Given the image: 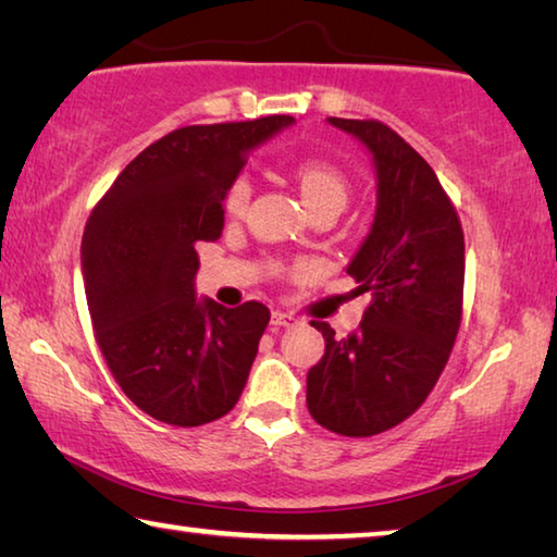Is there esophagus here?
Instances as JSON below:
<instances>
[{
    "label": "esophagus",
    "instance_id": "34e87169",
    "mask_svg": "<svg viewBox=\"0 0 557 557\" xmlns=\"http://www.w3.org/2000/svg\"><path fill=\"white\" fill-rule=\"evenodd\" d=\"M295 324H297L295 314L282 312V309H275V312H272V326H295Z\"/></svg>",
    "mask_w": 557,
    "mask_h": 557
}]
</instances>
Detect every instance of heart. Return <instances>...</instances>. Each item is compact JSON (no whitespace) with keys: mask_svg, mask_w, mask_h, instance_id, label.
I'll use <instances>...</instances> for the list:
<instances>
[{"mask_svg":"<svg viewBox=\"0 0 557 557\" xmlns=\"http://www.w3.org/2000/svg\"><path fill=\"white\" fill-rule=\"evenodd\" d=\"M295 178L301 203L307 206V211L317 209V206H338V209L346 206L348 186L344 174L338 172L336 166L324 162H305L297 166ZM250 191L252 186L248 176L235 178V184L228 191V199H225V209H228L231 215H238L245 211V206L250 201Z\"/></svg>","mask_w":557,"mask_h":557,"instance_id":"heart-1","label":"heart"}]
</instances>
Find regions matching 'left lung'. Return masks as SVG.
<instances>
[{
  "instance_id": "8db88e82",
  "label": "left lung",
  "mask_w": 557,
  "mask_h": 557,
  "mask_svg": "<svg viewBox=\"0 0 557 557\" xmlns=\"http://www.w3.org/2000/svg\"><path fill=\"white\" fill-rule=\"evenodd\" d=\"M369 152L375 211L346 272L369 292L361 326L346 338L312 322L326 342L307 373V408L346 437L379 435L420 408L459 332L465 233L437 174L375 120L326 117Z\"/></svg>"
}]
</instances>
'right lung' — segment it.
<instances>
[{
    "mask_svg": "<svg viewBox=\"0 0 557 557\" xmlns=\"http://www.w3.org/2000/svg\"><path fill=\"white\" fill-rule=\"evenodd\" d=\"M287 115L169 132L122 169L92 209L81 268L96 338L139 410L199 428L238 403L270 309L196 295V243L221 238L223 201L252 149Z\"/></svg>",
    "mask_w": 557,
    "mask_h": 557,
    "instance_id": "right-lung-1",
    "label": "right lung"
}]
</instances>
